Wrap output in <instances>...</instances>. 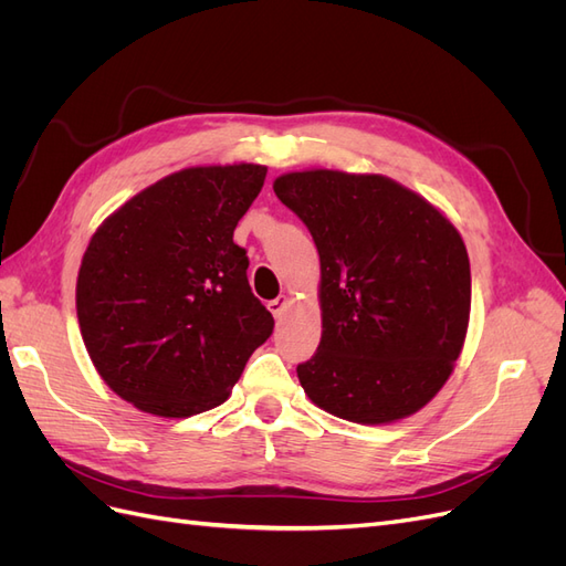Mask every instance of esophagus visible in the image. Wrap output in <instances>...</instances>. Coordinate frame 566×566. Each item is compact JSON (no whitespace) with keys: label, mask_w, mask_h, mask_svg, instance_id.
Returning <instances> with one entry per match:
<instances>
[{"label":"esophagus","mask_w":566,"mask_h":566,"mask_svg":"<svg viewBox=\"0 0 566 566\" xmlns=\"http://www.w3.org/2000/svg\"><path fill=\"white\" fill-rule=\"evenodd\" d=\"M266 306H269V312H271L273 316L281 318V316H283V312L287 310V297H285V295H281V297H276V300H271Z\"/></svg>","instance_id":"1"}]
</instances>
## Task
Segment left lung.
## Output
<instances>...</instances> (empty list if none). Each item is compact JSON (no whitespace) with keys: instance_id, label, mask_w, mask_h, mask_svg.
<instances>
[{"instance_id":"1","label":"left lung","mask_w":566,"mask_h":566,"mask_svg":"<svg viewBox=\"0 0 566 566\" xmlns=\"http://www.w3.org/2000/svg\"><path fill=\"white\" fill-rule=\"evenodd\" d=\"M273 191L321 256V345L297 378L318 408L358 424L418 413L465 345L472 281L453 221L382 175L302 169Z\"/></svg>"}]
</instances>
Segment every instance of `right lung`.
<instances>
[{"instance_id": "add662e5", "label": "right lung", "mask_w": 566, "mask_h": 566, "mask_svg": "<svg viewBox=\"0 0 566 566\" xmlns=\"http://www.w3.org/2000/svg\"><path fill=\"white\" fill-rule=\"evenodd\" d=\"M264 165L186 167L129 198L84 250L75 304L84 347L119 399L158 418L224 403L273 316L252 295L233 229Z\"/></svg>"}]
</instances>
